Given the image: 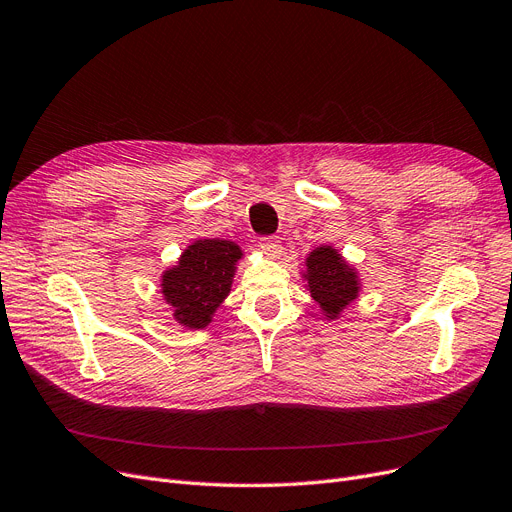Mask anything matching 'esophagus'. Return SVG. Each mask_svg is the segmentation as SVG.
<instances>
[{
	"instance_id": "esophagus-1",
	"label": "esophagus",
	"mask_w": 512,
	"mask_h": 512,
	"mask_svg": "<svg viewBox=\"0 0 512 512\" xmlns=\"http://www.w3.org/2000/svg\"><path fill=\"white\" fill-rule=\"evenodd\" d=\"M260 250L269 258H279L281 254V241L279 237H262L260 239Z\"/></svg>"
}]
</instances>
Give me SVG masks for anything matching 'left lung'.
I'll use <instances>...</instances> for the list:
<instances>
[{
  "instance_id": "left-lung-1",
  "label": "left lung",
  "mask_w": 512,
  "mask_h": 512,
  "mask_svg": "<svg viewBox=\"0 0 512 512\" xmlns=\"http://www.w3.org/2000/svg\"><path fill=\"white\" fill-rule=\"evenodd\" d=\"M302 279L327 321H338L346 306L361 294V277L355 264L327 243L306 254Z\"/></svg>"
}]
</instances>
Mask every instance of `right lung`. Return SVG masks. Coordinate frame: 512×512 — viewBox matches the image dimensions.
Wrapping results in <instances>:
<instances>
[{"instance_id": "1", "label": "right lung", "mask_w": 512, "mask_h": 512, "mask_svg": "<svg viewBox=\"0 0 512 512\" xmlns=\"http://www.w3.org/2000/svg\"><path fill=\"white\" fill-rule=\"evenodd\" d=\"M243 250L229 239H195L176 264L161 273V296L172 317L187 330H206L218 306L231 294Z\"/></svg>"}]
</instances>
